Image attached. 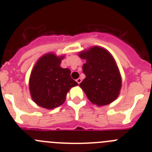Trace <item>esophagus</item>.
<instances>
[{
  "label": "esophagus",
  "instance_id": "esophagus-1",
  "mask_svg": "<svg viewBox=\"0 0 152 152\" xmlns=\"http://www.w3.org/2000/svg\"><path fill=\"white\" fill-rule=\"evenodd\" d=\"M81 80H81V78H80V77H79V78H77V80H76V81H77V84H80V83L81 82Z\"/></svg>",
  "mask_w": 152,
  "mask_h": 152
}]
</instances>
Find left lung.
I'll use <instances>...</instances> for the list:
<instances>
[{
	"label": "left lung",
	"mask_w": 152,
	"mask_h": 152,
	"mask_svg": "<svg viewBox=\"0 0 152 152\" xmlns=\"http://www.w3.org/2000/svg\"><path fill=\"white\" fill-rule=\"evenodd\" d=\"M78 56L86 60L82 67L86 77L79 86L90 101L102 107L116 100L122 88V77L110 52L102 47L92 46Z\"/></svg>",
	"instance_id": "obj_1"
}]
</instances>
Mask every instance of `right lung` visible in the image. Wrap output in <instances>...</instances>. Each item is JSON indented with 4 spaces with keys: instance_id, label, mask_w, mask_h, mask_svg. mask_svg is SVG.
<instances>
[{
    "instance_id": "add662e5",
    "label": "right lung",
    "mask_w": 152,
    "mask_h": 152,
    "mask_svg": "<svg viewBox=\"0 0 152 152\" xmlns=\"http://www.w3.org/2000/svg\"><path fill=\"white\" fill-rule=\"evenodd\" d=\"M64 56L49 52L39 58L35 64L29 80V88L33 101L42 108L52 110L64 103L67 94L78 85L71 77V71L62 68Z\"/></svg>"
}]
</instances>
